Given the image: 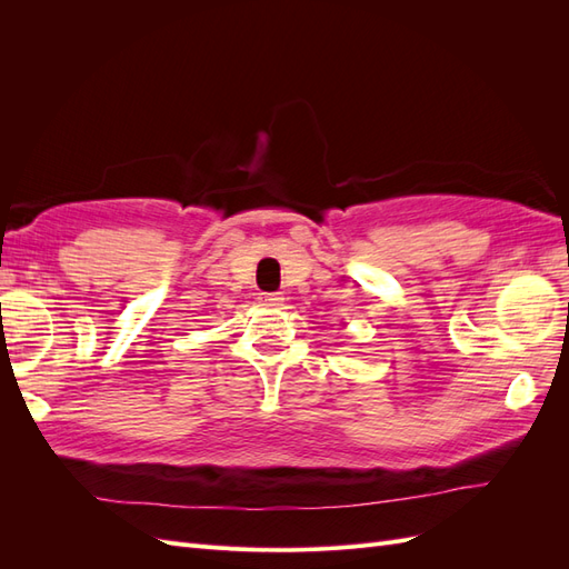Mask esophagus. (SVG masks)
I'll return each mask as SVG.
<instances>
[{
	"mask_svg": "<svg viewBox=\"0 0 569 569\" xmlns=\"http://www.w3.org/2000/svg\"><path fill=\"white\" fill-rule=\"evenodd\" d=\"M282 301L284 299L280 295H268V291H266V295L258 297V303L266 306V308H278V306H282Z\"/></svg>",
	"mask_w": 569,
	"mask_h": 569,
	"instance_id": "obj_1",
	"label": "esophagus"
}]
</instances>
